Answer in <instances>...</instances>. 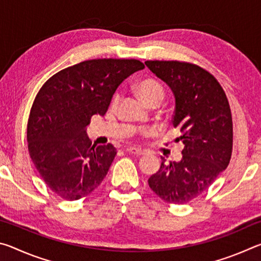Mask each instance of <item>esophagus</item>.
<instances>
[{"label":"esophagus","mask_w":261,"mask_h":261,"mask_svg":"<svg viewBox=\"0 0 261 261\" xmlns=\"http://www.w3.org/2000/svg\"><path fill=\"white\" fill-rule=\"evenodd\" d=\"M126 151L131 154H134V155H137V156L144 155L145 154V151H143L141 148H137V147H127Z\"/></svg>","instance_id":"esophagus-1"}]
</instances>
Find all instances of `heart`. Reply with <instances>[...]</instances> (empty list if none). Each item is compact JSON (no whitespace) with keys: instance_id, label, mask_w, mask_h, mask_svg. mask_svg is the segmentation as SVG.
<instances>
[{"instance_id":"1","label":"heart","mask_w":261,"mask_h":261,"mask_svg":"<svg viewBox=\"0 0 261 261\" xmlns=\"http://www.w3.org/2000/svg\"><path fill=\"white\" fill-rule=\"evenodd\" d=\"M136 92L139 98L143 100V102L146 103L147 106H149L153 102H161L163 96H165V90H163V86L156 81V79H153V78H145L137 83ZM120 98H121L120 94H115L112 102L113 107L117 106L118 101H120Z\"/></svg>"}]
</instances>
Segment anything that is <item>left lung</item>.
<instances>
[{"mask_svg": "<svg viewBox=\"0 0 261 261\" xmlns=\"http://www.w3.org/2000/svg\"><path fill=\"white\" fill-rule=\"evenodd\" d=\"M153 73L175 96L173 125L184 145L179 162H166L148 178L149 188L170 204H185L200 196L229 165L232 118L227 95L213 74L179 61H146Z\"/></svg>", "mask_w": 261, "mask_h": 261, "instance_id": "8db88e82", "label": "left lung"}]
</instances>
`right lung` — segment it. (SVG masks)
Masks as SVG:
<instances>
[{
  "label": "right lung",
  "mask_w": 261,
  "mask_h": 261,
  "mask_svg": "<svg viewBox=\"0 0 261 261\" xmlns=\"http://www.w3.org/2000/svg\"><path fill=\"white\" fill-rule=\"evenodd\" d=\"M145 65L138 60H88L61 70L35 96L28 122L30 156L46 185L65 200L99 187L116 148L92 146L85 127L103 116L118 85Z\"/></svg>",
  "instance_id": "obj_1"
}]
</instances>
